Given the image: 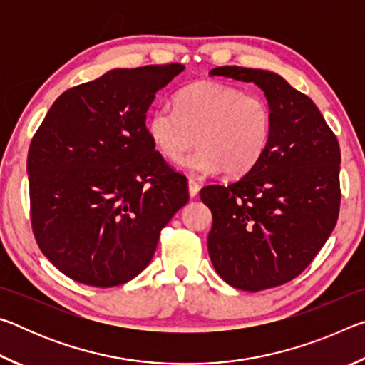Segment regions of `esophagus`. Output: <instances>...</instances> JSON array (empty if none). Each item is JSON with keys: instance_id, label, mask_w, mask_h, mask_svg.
Returning <instances> with one entry per match:
<instances>
[{"instance_id": "1", "label": "esophagus", "mask_w": 365, "mask_h": 365, "mask_svg": "<svg viewBox=\"0 0 365 365\" xmlns=\"http://www.w3.org/2000/svg\"><path fill=\"white\" fill-rule=\"evenodd\" d=\"M188 191L191 197H195L197 196V193H200V185H197V182L193 180V178H190L188 180Z\"/></svg>"}]
</instances>
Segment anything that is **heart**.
I'll list each match as a JSON object with an SVG mask.
<instances>
[{
    "label": "heart",
    "instance_id": "obj_1",
    "mask_svg": "<svg viewBox=\"0 0 365 365\" xmlns=\"http://www.w3.org/2000/svg\"><path fill=\"white\" fill-rule=\"evenodd\" d=\"M174 108H154L146 130L169 160H180L196 140L200 148L180 161L191 174L214 175L222 170L228 177L243 175L267 150L272 109L261 95L201 80L178 91Z\"/></svg>",
    "mask_w": 365,
    "mask_h": 365
}]
</instances>
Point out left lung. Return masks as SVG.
I'll return each instance as SVG.
<instances>
[{
  "label": "left lung",
  "instance_id": "8db88e82",
  "mask_svg": "<svg viewBox=\"0 0 365 365\" xmlns=\"http://www.w3.org/2000/svg\"><path fill=\"white\" fill-rule=\"evenodd\" d=\"M209 76L256 83L272 109L269 146L255 168L230 185L201 190L212 212L209 256L233 288L283 285L312 262L336 225L338 140L311 98L279 73L224 66Z\"/></svg>",
  "mask_w": 365,
  "mask_h": 365
}]
</instances>
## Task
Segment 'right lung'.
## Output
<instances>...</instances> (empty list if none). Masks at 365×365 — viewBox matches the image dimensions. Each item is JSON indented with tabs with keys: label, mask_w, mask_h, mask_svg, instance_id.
I'll list each match as a JSON object with an SVG mask.
<instances>
[{
	"label": "right lung",
	"mask_w": 365,
	"mask_h": 365,
	"mask_svg": "<svg viewBox=\"0 0 365 365\" xmlns=\"http://www.w3.org/2000/svg\"><path fill=\"white\" fill-rule=\"evenodd\" d=\"M182 64L114 69L64 91L29 148L36 243L69 279L122 285L151 262L188 202L187 178L154 151L146 113Z\"/></svg>",
	"instance_id": "add662e5"
}]
</instances>
